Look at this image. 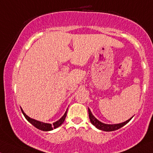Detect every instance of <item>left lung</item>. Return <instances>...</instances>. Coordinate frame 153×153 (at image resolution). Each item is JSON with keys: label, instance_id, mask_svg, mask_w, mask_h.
<instances>
[{"label": "left lung", "instance_id": "1", "mask_svg": "<svg viewBox=\"0 0 153 153\" xmlns=\"http://www.w3.org/2000/svg\"><path fill=\"white\" fill-rule=\"evenodd\" d=\"M88 116H89L91 123L93 124L97 128L100 129V130H102V131H112L117 130V129L122 128V127H123V126H125L126 123H128V122L130 121L131 119V118H129L128 120H126V121L123 122V123H120L106 124V123H102L101 121H100L99 120H97V119L94 116L92 112H91L90 109L88 108Z\"/></svg>", "mask_w": 153, "mask_h": 153}]
</instances>
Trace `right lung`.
Instances as JSON below:
<instances>
[{
    "label": "right lung",
    "mask_w": 153,
    "mask_h": 153,
    "mask_svg": "<svg viewBox=\"0 0 153 153\" xmlns=\"http://www.w3.org/2000/svg\"><path fill=\"white\" fill-rule=\"evenodd\" d=\"M21 110H22V112L23 115H24V116L25 117V118L27 120V121H29L30 123L33 126H34L36 128H37L38 129H40V130L41 131H51L53 130V128H58L59 126H60L64 123V121H65V117L67 116V112H68V110H67L66 112H65V113L64 114L63 116L59 120H58L57 121L54 122V123H53V124H51V123H43V122L39 121V120H35V119L31 118V117L27 116V115L25 113L22 109H21Z\"/></svg>",
    "instance_id": "1"
}]
</instances>
